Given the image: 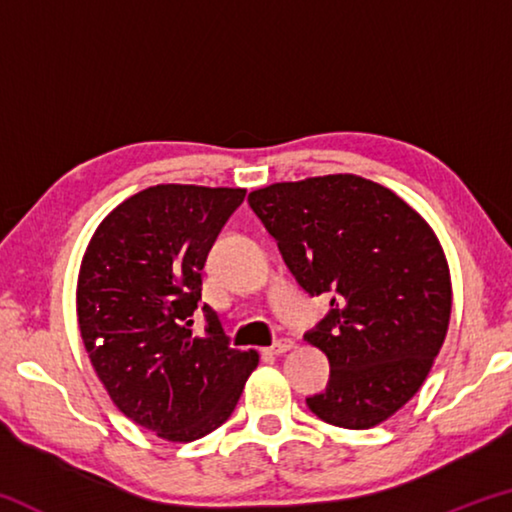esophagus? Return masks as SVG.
<instances>
[{
    "instance_id": "1",
    "label": "esophagus",
    "mask_w": 512,
    "mask_h": 512,
    "mask_svg": "<svg viewBox=\"0 0 512 512\" xmlns=\"http://www.w3.org/2000/svg\"><path fill=\"white\" fill-rule=\"evenodd\" d=\"M293 345H296V343H293L291 339H280V341H275L271 348H266V352L268 354H284V352H289Z\"/></svg>"
}]
</instances>
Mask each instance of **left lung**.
<instances>
[{"instance_id":"obj_1","label":"left lung","mask_w":512,"mask_h":512,"mask_svg":"<svg viewBox=\"0 0 512 512\" xmlns=\"http://www.w3.org/2000/svg\"><path fill=\"white\" fill-rule=\"evenodd\" d=\"M248 203L300 287L332 298L305 334L329 359L311 413L343 429L377 427L420 391L447 336L452 277L436 232L354 173L275 183Z\"/></svg>"}]
</instances>
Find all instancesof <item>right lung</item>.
<instances>
[{"label":"right lung","mask_w":512,"mask_h":512,"mask_svg":"<svg viewBox=\"0 0 512 512\" xmlns=\"http://www.w3.org/2000/svg\"><path fill=\"white\" fill-rule=\"evenodd\" d=\"M241 187L155 185L126 198L85 248L76 316L85 350L117 409L171 443L207 436L235 411L255 350H232L205 311L192 336L207 253Z\"/></svg>","instance_id":"obj_1"}]
</instances>
